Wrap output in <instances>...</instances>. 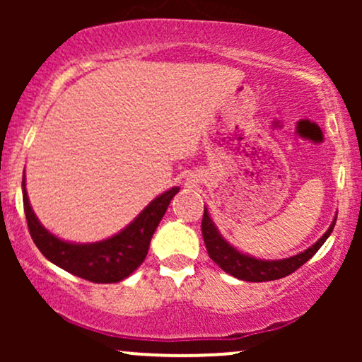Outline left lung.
I'll use <instances>...</instances> for the list:
<instances>
[{
  "instance_id": "8db88e82",
  "label": "left lung",
  "mask_w": 362,
  "mask_h": 362,
  "mask_svg": "<svg viewBox=\"0 0 362 362\" xmlns=\"http://www.w3.org/2000/svg\"><path fill=\"white\" fill-rule=\"evenodd\" d=\"M337 216L334 218L328 230L323 233L318 242H315L311 247L306 248L296 255L288 257V259H277V260H265L257 259V257L248 255L242 250L231 245L218 230L213 218L209 216V211L204 206V216H202V236H204V243L209 253L211 260H214L224 272L236 279L248 281V282H264V281H276L281 277L289 276L296 269H300L305 262H308L311 257L320 250L327 238L334 231Z\"/></svg>"
}]
</instances>
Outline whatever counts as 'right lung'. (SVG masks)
<instances>
[{
	"instance_id": "add662e5",
	"label": "right lung",
	"mask_w": 362,
	"mask_h": 362,
	"mask_svg": "<svg viewBox=\"0 0 362 362\" xmlns=\"http://www.w3.org/2000/svg\"><path fill=\"white\" fill-rule=\"evenodd\" d=\"M180 187H172L153 199L141 213L119 233L93 243H76L56 236L39 221L25 189V172L22 178L23 209L28 231L42 255L54 265L81 279L112 284L131 276L148 255L149 243L165 211Z\"/></svg>"
}]
</instances>
